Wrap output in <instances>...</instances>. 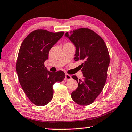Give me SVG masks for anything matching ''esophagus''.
Segmentation results:
<instances>
[{
    "label": "esophagus",
    "instance_id": "obj_1",
    "mask_svg": "<svg viewBox=\"0 0 132 132\" xmlns=\"http://www.w3.org/2000/svg\"><path fill=\"white\" fill-rule=\"evenodd\" d=\"M71 76L70 75H69V74H66L65 75V78H64V80L65 81H68L71 79Z\"/></svg>",
    "mask_w": 132,
    "mask_h": 132
}]
</instances>
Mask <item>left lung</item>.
<instances>
[{"instance_id":"obj_1","label":"left lung","mask_w":132,"mask_h":132,"mask_svg":"<svg viewBox=\"0 0 132 132\" xmlns=\"http://www.w3.org/2000/svg\"><path fill=\"white\" fill-rule=\"evenodd\" d=\"M64 36L75 47L74 61L83 62V78L78 80V88L71 93V98L81 105L91 104L104 87L109 64V55L104 41L97 33L88 28H80L66 32Z\"/></svg>"}]
</instances>
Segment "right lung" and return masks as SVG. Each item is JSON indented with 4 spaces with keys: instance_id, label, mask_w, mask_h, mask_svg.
I'll list each match as a JSON object with an SVG mask.
<instances>
[{
    "instance_id": "obj_1",
    "label": "right lung",
    "mask_w": 132,
    "mask_h": 132,
    "mask_svg": "<svg viewBox=\"0 0 132 132\" xmlns=\"http://www.w3.org/2000/svg\"><path fill=\"white\" fill-rule=\"evenodd\" d=\"M63 34V32L35 30L20 47L16 66L19 82L28 98L37 106L47 104L53 98V85L65 78L62 71L52 72L44 66L50 49Z\"/></svg>"
}]
</instances>
